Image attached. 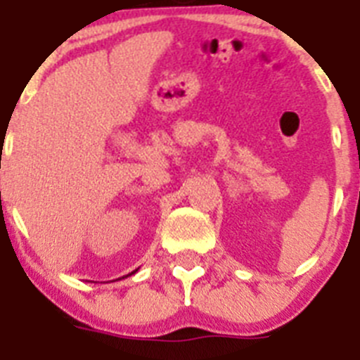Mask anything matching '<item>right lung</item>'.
I'll list each match as a JSON object with an SVG mask.
<instances>
[{
	"label": "right lung",
	"instance_id": "right-lung-1",
	"mask_svg": "<svg viewBox=\"0 0 360 360\" xmlns=\"http://www.w3.org/2000/svg\"><path fill=\"white\" fill-rule=\"evenodd\" d=\"M136 270H139V269H136ZM136 270H133V272H131V274H135V272H136ZM131 274H128V276H131Z\"/></svg>",
	"mask_w": 360,
	"mask_h": 360
}]
</instances>
